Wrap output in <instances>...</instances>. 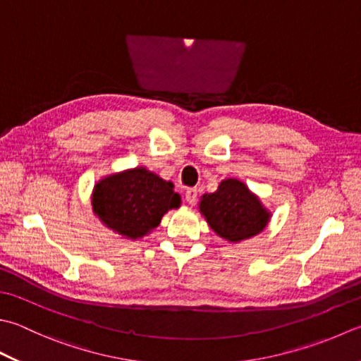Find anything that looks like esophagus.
<instances>
[{"mask_svg": "<svg viewBox=\"0 0 361 361\" xmlns=\"http://www.w3.org/2000/svg\"><path fill=\"white\" fill-rule=\"evenodd\" d=\"M197 199H199V190H197L195 188H190L186 190V202L189 204H194L197 202Z\"/></svg>", "mask_w": 361, "mask_h": 361, "instance_id": "obj_1", "label": "esophagus"}]
</instances>
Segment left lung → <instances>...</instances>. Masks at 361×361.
Listing matches in <instances>:
<instances>
[{
    "label": "left lung",
    "mask_w": 361,
    "mask_h": 361,
    "mask_svg": "<svg viewBox=\"0 0 361 361\" xmlns=\"http://www.w3.org/2000/svg\"><path fill=\"white\" fill-rule=\"evenodd\" d=\"M199 208L209 227L230 243L258 235L271 219L258 197L236 178L224 180L216 192L204 194Z\"/></svg>",
    "instance_id": "8db88e82"
}]
</instances>
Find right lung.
<instances>
[{
	"label": "right lung",
	"instance_id": "1",
	"mask_svg": "<svg viewBox=\"0 0 361 361\" xmlns=\"http://www.w3.org/2000/svg\"><path fill=\"white\" fill-rule=\"evenodd\" d=\"M180 195L145 167L104 176L92 192V208L98 219L128 239H139L157 228L169 209L178 208Z\"/></svg>",
	"mask_w": 361,
	"mask_h": 361
}]
</instances>
